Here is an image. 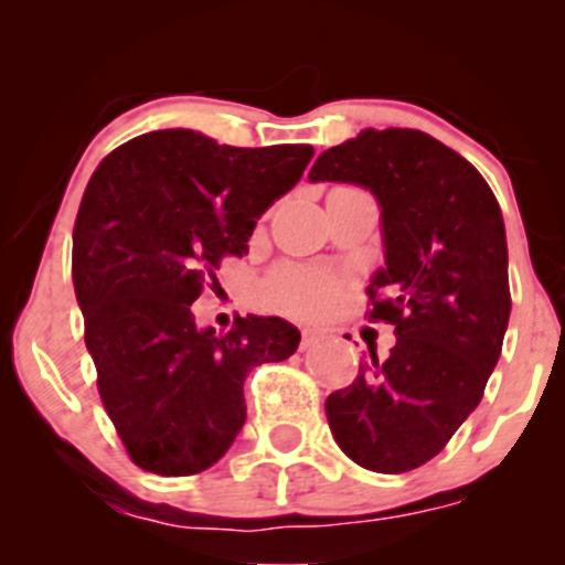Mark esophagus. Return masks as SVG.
Returning <instances> with one entry per match:
<instances>
[{"label":"esophagus","instance_id":"1","mask_svg":"<svg viewBox=\"0 0 565 565\" xmlns=\"http://www.w3.org/2000/svg\"><path fill=\"white\" fill-rule=\"evenodd\" d=\"M321 340V334L316 332V329H302V342H300V350H310L316 345V342Z\"/></svg>","mask_w":565,"mask_h":565}]
</instances>
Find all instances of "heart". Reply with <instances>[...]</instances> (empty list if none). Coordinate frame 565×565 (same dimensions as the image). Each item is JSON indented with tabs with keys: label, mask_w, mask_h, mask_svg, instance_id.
Segmentation results:
<instances>
[{
	"label": "heart",
	"mask_w": 565,
	"mask_h": 565,
	"mask_svg": "<svg viewBox=\"0 0 565 565\" xmlns=\"http://www.w3.org/2000/svg\"><path fill=\"white\" fill-rule=\"evenodd\" d=\"M334 281L332 276L316 274L305 268H281L265 287V297L270 305L295 313H313L332 300Z\"/></svg>",
	"instance_id": "obj_1"
}]
</instances>
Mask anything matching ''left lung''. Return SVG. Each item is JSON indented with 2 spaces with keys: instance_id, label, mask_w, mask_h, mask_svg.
<instances>
[{
  "instance_id": "obj_1",
  "label": "left lung",
  "mask_w": 565,
  "mask_h": 565,
  "mask_svg": "<svg viewBox=\"0 0 565 565\" xmlns=\"http://www.w3.org/2000/svg\"><path fill=\"white\" fill-rule=\"evenodd\" d=\"M310 183L361 185L377 199L385 265L369 319L395 345L327 398L342 451L374 472H406L449 444L481 404L510 321L508 238L481 172L419 129H361L323 151Z\"/></svg>"
}]
</instances>
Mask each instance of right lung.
Returning <instances> with one entry per match:
<instances>
[{
    "label": "right lung",
    "mask_w": 565,
    "mask_h": 565,
    "mask_svg": "<svg viewBox=\"0 0 565 565\" xmlns=\"http://www.w3.org/2000/svg\"><path fill=\"white\" fill-rule=\"evenodd\" d=\"M310 146L233 148L196 129H157L108 153L74 225V291L97 391L138 468L193 476L246 423L244 380L284 361L300 332L278 316L196 327L191 305L225 255L291 191Z\"/></svg>",
    "instance_id": "right-lung-1"
}]
</instances>
